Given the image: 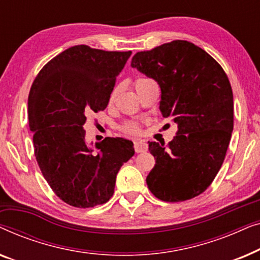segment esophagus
<instances>
[{
    "instance_id": "34e87169",
    "label": "esophagus",
    "mask_w": 260,
    "mask_h": 260,
    "mask_svg": "<svg viewBox=\"0 0 260 260\" xmlns=\"http://www.w3.org/2000/svg\"><path fill=\"white\" fill-rule=\"evenodd\" d=\"M134 148H135V151L136 152H144L148 150V143L144 141H141V140H136L134 142Z\"/></svg>"
}]
</instances>
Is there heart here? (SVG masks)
<instances>
[{"label":"heart","instance_id":"b5f03b06","mask_svg":"<svg viewBox=\"0 0 260 260\" xmlns=\"http://www.w3.org/2000/svg\"><path fill=\"white\" fill-rule=\"evenodd\" d=\"M116 94H117V90H113L111 95H110V101H113L116 97ZM125 131H127V133H130V134H135L138 131V127L136 125H133V124H131V125L125 126Z\"/></svg>","mask_w":260,"mask_h":260}]
</instances>
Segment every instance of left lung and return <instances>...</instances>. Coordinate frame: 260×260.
<instances>
[{
  "label": "left lung",
  "mask_w": 260,
  "mask_h": 260,
  "mask_svg": "<svg viewBox=\"0 0 260 260\" xmlns=\"http://www.w3.org/2000/svg\"><path fill=\"white\" fill-rule=\"evenodd\" d=\"M131 67L161 88L159 110L177 125L168 145L149 143L156 159L147 176L159 200H189L207 189L221 168L233 131V93L222 67L183 40L138 52Z\"/></svg>",
  "instance_id": "left-lung-1"
}]
</instances>
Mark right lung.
Wrapping results in <instances>:
<instances>
[{
	"mask_svg": "<svg viewBox=\"0 0 260 260\" xmlns=\"http://www.w3.org/2000/svg\"><path fill=\"white\" fill-rule=\"evenodd\" d=\"M131 52L73 46L42 67L28 97V119L42 175L63 202L88 208L110 200L134 143L105 137L88 144L84 124L104 110Z\"/></svg>",
	"mask_w": 260,
	"mask_h": 260,
	"instance_id": "add662e5",
	"label": "right lung"
}]
</instances>
